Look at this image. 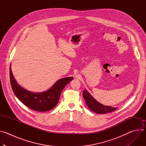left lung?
Here are the masks:
<instances>
[{
	"mask_svg": "<svg viewBox=\"0 0 146 146\" xmlns=\"http://www.w3.org/2000/svg\"><path fill=\"white\" fill-rule=\"evenodd\" d=\"M82 95L89 109L94 113L98 114H106L107 113L112 112L117 108L102 105L98 102L86 89H84L83 91Z\"/></svg>",
	"mask_w": 146,
	"mask_h": 146,
	"instance_id": "left-lung-1",
	"label": "left lung"
}]
</instances>
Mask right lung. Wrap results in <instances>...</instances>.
<instances>
[{
    "mask_svg": "<svg viewBox=\"0 0 146 146\" xmlns=\"http://www.w3.org/2000/svg\"><path fill=\"white\" fill-rule=\"evenodd\" d=\"M10 79L11 88L16 97L28 108L40 112L54 109L59 100L60 94L65 87L73 79V77L60 78L47 91L41 92L29 91L18 84L10 66Z\"/></svg>",
    "mask_w": 146,
    "mask_h": 146,
    "instance_id": "obj_1",
    "label": "right lung"
}]
</instances>
